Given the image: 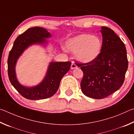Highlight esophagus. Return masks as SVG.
Instances as JSON below:
<instances>
[{
	"instance_id": "esophagus-1",
	"label": "esophagus",
	"mask_w": 134,
	"mask_h": 134,
	"mask_svg": "<svg viewBox=\"0 0 134 134\" xmlns=\"http://www.w3.org/2000/svg\"><path fill=\"white\" fill-rule=\"evenodd\" d=\"M71 68L72 69H75V68H77V66H76V65L75 63H72V64H71Z\"/></svg>"
}]
</instances>
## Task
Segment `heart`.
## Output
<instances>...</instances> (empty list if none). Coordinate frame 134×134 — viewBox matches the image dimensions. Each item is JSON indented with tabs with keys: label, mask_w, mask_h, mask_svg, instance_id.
Wrapping results in <instances>:
<instances>
[{
	"label": "heart",
	"mask_w": 134,
	"mask_h": 134,
	"mask_svg": "<svg viewBox=\"0 0 134 134\" xmlns=\"http://www.w3.org/2000/svg\"><path fill=\"white\" fill-rule=\"evenodd\" d=\"M102 42L99 37L90 34H80L66 42L69 51L75 52L77 60L82 63L94 60L99 55Z\"/></svg>",
	"instance_id": "1"
}]
</instances>
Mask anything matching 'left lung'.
<instances>
[{"label": "left lung", "mask_w": 134, "mask_h": 134, "mask_svg": "<svg viewBox=\"0 0 134 134\" xmlns=\"http://www.w3.org/2000/svg\"><path fill=\"white\" fill-rule=\"evenodd\" d=\"M102 46L99 55L92 62L76 64L83 71L81 90L86 97L103 99L121 87L128 61L125 44L113 30L102 26Z\"/></svg>", "instance_id": "left-lung-1"}]
</instances>
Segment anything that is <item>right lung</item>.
I'll return each instance as SVG.
<instances>
[{
	"mask_svg": "<svg viewBox=\"0 0 134 134\" xmlns=\"http://www.w3.org/2000/svg\"><path fill=\"white\" fill-rule=\"evenodd\" d=\"M51 36L50 33L43 27L29 28L16 39L9 52L8 59L9 80L18 92L26 99L39 100L52 97L58 91L61 79L71 68L72 63L69 61L51 62L46 76L38 85L31 88L25 87L18 81L15 66L19 56L32 44L46 43L45 38H48Z\"/></svg>",
	"mask_w": 134,
	"mask_h": 134,
	"instance_id": "right-lung-1",
	"label": "right lung"
}]
</instances>
